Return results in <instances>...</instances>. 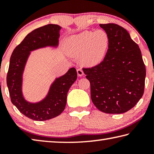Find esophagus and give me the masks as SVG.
I'll return each mask as SVG.
<instances>
[{
    "instance_id": "1",
    "label": "esophagus",
    "mask_w": 154,
    "mask_h": 154,
    "mask_svg": "<svg viewBox=\"0 0 154 154\" xmlns=\"http://www.w3.org/2000/svg\"><path fill=\"white\" fill-rule=\"evenodd\" d=\"M77 75H79V76H83V71L82 69H78L77 70Z\"/></svg>"
}]
</instances>
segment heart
I'll list each match as a JSON object with an SVG mask.
<instances>
[{
  "label": "heart",
  "instance_id": "heart-1",
  "mask_svg": "<svg viewBox=\"0 0 154 154\" xmlns=\"http://www.w3.org/2000/svg\"><path fill=\"white\" fill-rule=\"evenodd\" d=\"M109 43L110 38L106 31L85 30L67 38L64 47L68 56L75 57L80 55L82 63L94 66L105 58Z\"/></svg>",
  "mask_w": 154,
  "mask_h": 154
}]
</instances>
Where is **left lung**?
<instances>
[{
	"mask_svg": "<svg viewBox=\"0 0 154 154\" xmlns=\"http://www.w3.org/2000/svg\"><path fill=\"white\" fill-rule=\"evenodd\" d=\"M110 43L103 61L83 71L90 81L91 99L106 113L127 112L143 95L146 69L139 47L123 27L100 24Z\"/></svg>",
	"mask_w": 154,
	"mask_h": 154,
	"instance_id": "obj_1",
	"label": "left lung"
}]
</instances>
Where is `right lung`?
Wrapping results in <instances>:
<instances>
[{"label":"right lung","instance_id":"right-lung-1","mask_svg":"<svg viewBox=\"0 0 154 154\" xmlns=\"http://www.w3.org/2000/svg\"><path fill=\"white\" fill-rule=\"evenodd\" d=\"M60 29L58 25L48 24L34 30L14 49L10 58L7 84L11 100L21 113L33 120L45 121L59 116L65 109L69 88L77 79L76 69L71 68L56 78L40 102H28L22 94V75L30 51L47 46L56 48Z\"/></svg>","mask_w":154,"mask_h":154}]
</instances>
